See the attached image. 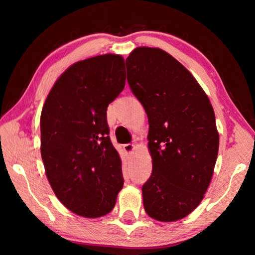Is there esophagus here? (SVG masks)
Returning a JSON list of instances; mask_svg holds the SVG:
<instances>
[{
    "mask_svg": "<svg viewBox=\"0 0 255 255\" xmlns=\"http://www.w3.org/2000/svg\"><path fill=\"white\" fill-rule=\"evenodd\" d=\"M124 149H125V152H126L127 154L130 155L132 153V150L135 149V145H133V144H125L124 145Z\"/></svg>",
    "mask_w": 255,
    "mask_h": 255,
    "instance_id": "1",
    "label": "esophagus"
}]
</instances>
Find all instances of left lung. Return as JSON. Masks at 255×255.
Returning <instances> with one entry per match:
<instances>
[{
  "label": "left lung",
  "mask_w": 255,
  "mask_h": 255,
  "mask_svg": "<svg viewBox=\"0 0 255 255\" xmlns=\"http://www.w3.org/2000/svg\"><path fill=\"white\" fill-rule=\"evenodd\" d=\"M126 67L149 124L145 211L159 222L179 221L197 208L213 178L219 147L213 106L191 73L162 49L138 47Z\"/></svg>",
  "instance_id": "obj_1"
}]
</instances>
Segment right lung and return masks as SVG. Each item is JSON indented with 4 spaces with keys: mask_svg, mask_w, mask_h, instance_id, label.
<instances>
[{
    "mask_svg": "<svg viewBox=\"0 0 255 255\" xmlns=\"http://www.w3.org/2000/svg\"><path fill=\"white\" fill-rule=\"evenodd\" d=\"M124 63L120 55L106 54L73 64L42 107L47 179L58 200L85 218L109 214L124 187L122 159L107 123L108 106L125 88Z\"/></svg>",
    "mask_w": 255,
    "mask_h": 255,
    "instance_id": "1",
    "label": "right lung"
}]
</instances>
